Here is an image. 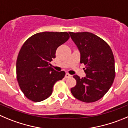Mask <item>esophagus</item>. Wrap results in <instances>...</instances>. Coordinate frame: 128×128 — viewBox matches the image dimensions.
Masks as SVG:
<instances>
[{
	"mask_svg": "<svg viewBox=\"0 0 128 128\" xmlns=\"http://www.w3.org/2000/svg\"><path fill=\"white\" fill-rule=\"evenodd\" d=\"M65 77L66 78L71 77V75L70 74H69V73H68V72H66V75H65Z\"/></svg>",
	"mask_w": 128,
	"mask_h": 128,
	"instance_id": "esophagus-1",
	"label": "esophagus"
}]
</instances>
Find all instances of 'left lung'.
<instances>
[{
  "instance_id": "left-lung-1",
  "label": "left lung",
  "mask_w": 128,
  "mask_h": 128,
  "mask_svg": "<svg viewBox=\"0 0 128 128\" xmlns=\"http://www.w3.org/2000/svg\"><path fill=\"white\" fill-rule=\"evenodd\" d=\"M71 39L80 52L84 78L74 75L76 84L71 88L74 96L82 102H96L108 91L115 78L112 51L107 42L90 32H70Z\"/></svg>"
}]
</instances>
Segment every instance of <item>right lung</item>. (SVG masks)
Instances as JSON below:
<instances>
[{
  "mask_svg": "<svg viewBox=\"0 0 128 128\" xmlns=\"http://www.w3.org/2000/svg\"><path fill=\"white\" fill-rule=\"evenodd\" d=\"M70 38L67 32H45L33 34L21 48L16 61V76L21 91L34 102L43 101L52 93L54 84L64 77L51 67L57 48Z\"/></svg>",
  "mask_w": 128,
  "mask_h": 128,
  "instance_id": "obj_1",
  "label": "right lung"
}]
</instances>
